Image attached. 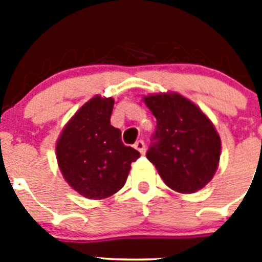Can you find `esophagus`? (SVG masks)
<instances>
[{"instance_id": "34e87169", "label": "esophagus", "mask_w": 262, "mask_h": 262, "mask_svg": "<svg viewBox=\"0 0 262 262\" xmlns=\"http://www.w3.org/2000/svg\"><path fill=\"white\" fill-rule=\"evenodd\" d=\"M135 148L140 152V155H144L145 154V144L143 140H139V142L135 143Z\"/></svg>"}]
</instances>
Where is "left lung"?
<instances>
[{
	"mask_svg": "<svg viewBox=\"0 0 262 262\" xmlns=\"http://www.w3.org/2000/svg\"><path fill=\"white\" fill-rule=\"evenodd\" d=\"M157 120L147 159L170 189L191 194L209 184L221 159V136L207 115L176 92L143 97Z\"/></svg>",
	"mask_w": 262,
	"mask_h": 262,
	"instance_id": "obj_1",
	"label": "left lung"
}]
</instances>
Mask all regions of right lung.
Wrapping results in <instances>:
<instances>
[{"label":"right lung","mask_w":262,"mask_h":262,"mask_svg":"<svg viewBox=\"0 0 262 262\" xmlns=\"http://www.w3.org/2000/svg\"><path fill=\"white\" fill-rule=\"evenodd\" d=\"M114 98L94 96L68 120L56 142L62 177L73 190L89 200H105L126 184L131 163L140 157L122 143L110 124Z\"/></svg>","instance_id":"obj_1"}]
</instances>
